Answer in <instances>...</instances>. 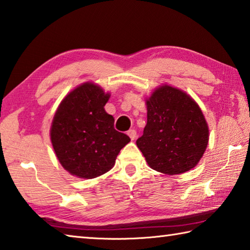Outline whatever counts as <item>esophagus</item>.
Returning a JSON list of instances; mask_svg holds the SVG:
<instances>
[{"label": "esophagus", "instance_id": "1", "mask_svg": "<svg viewBox=\"0 0 250 250\" xmlns=\"http://www.w3.org/2000/svg\"><path fill=\"white\" fill-rule=\"evenodd\" d=\"M128 135H129L131 140H134L135 138H137V131L133 130V129L132 130H129L128 131Z\"/></svg>", "mask_w": 250, "mask_h": 250}]
</instances>
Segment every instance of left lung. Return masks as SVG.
<instances>
[{
    "mask_svg": "<svg viewBox=\"0 0 250 250\" xmlns=\"http://www.w3.org/2000/svg\"><path fill=\"white\" fill-rule=\"evenodd\" d=\"M147 124L137 145L152 169L178 175L206 152L208 128L198 104L181 89L163 85L146 99Z\"/></svg>",
    "mask_w": 250,
    "mask_h": 250,
    "instance_id": "1",
    "label": "left lung"
}]
</instances>
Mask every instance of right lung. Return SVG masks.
Instances as JSON below:
<instances>
[{
    "label": "right lung",
    "mask_w": 250,
    "mask_h": 250,
    "mask_svg": "<svg viewBox=\"0 0 250 250\" xmlns=\"http://www.w3.org/2000/svg\"><path fill=\"white\" fill-rule=\"evenodd\" d=\"M109 93L94 83L78 86L54 113L50 139L63 168L79 178L92 179L110 170L130 138L113 126L105 105Z\"/></svg>",
    "instance_id": "obj_1"
}]
</instances>
